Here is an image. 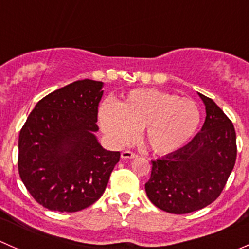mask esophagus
<instances>
[{
    "instance_id": "esophagus-1",
    "label": "esophagus",
    "mask_w": 249,
    "mask_h": 249,
    "mask_svg": "<svg viewBox=\"0 0 249 249\" xmlns=\"http://www.w3.org/2000/svg\"><path fill=\"white\" fill-rule=\"evenodd\" d=\"M122 158L123 159H134V158H137V154L131 150H124L122 152Z\"/></svg>"
}]
</instances>
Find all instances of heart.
<instances>
[{
  "label": "heart",
  "mask_w": 249,
  "mask_h": 249,
  "mask_svg": "<svg viewBox=\"0 0 249 249\" xmlns=\"http://www.w3.org/2000/svg\"><path fill=\"white\" fill-rule=\"evenodd\" d=\"M99 122L115 147L131 143L143 129L150 149L167 154L192 139L199 126L200 112L192 100L155 89H137L120 104L104 102L99 108Z\"/></svg>",
  "instance_id": "heart-1"
}]
</instances>
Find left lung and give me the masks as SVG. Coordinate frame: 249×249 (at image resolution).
Returning a JSON list of instances; mask_svg holds the SVG:
<instances>
[{
    "instance_id": "obj_1",
    "label": "left lung",
    "mask_w": 249,
    "mask_h": 249,
    "mask_svg": "<svg viewBox=\"0 0 249 249\" xmlns=\"http://www.w3.org/2000/svg\"><path fill=\"white\" fill-rule=\"evenodd\" d=\"M206 106L201 131L184 147L152 160L145 193L158 208L185 214L212 203L224 189L236 161V132L231 120L212 99Z\"/></svg>"
}]
</instances>
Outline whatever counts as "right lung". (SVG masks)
<instances>
[{
    "mask_svg": "<svg viewBox=\"0 0 249 249\" xmlns=\"http://www.w3.org/2000/svg\"><path fill=\"white\" fill-rule=\"evenodd\" d=\"M104 83L77 80L37 102L19 135L18 169L43 207L77 212L101 197L120 153L101 147L94 132Z\"/></svg>",
    "mask_w": 249,
    "mask_h": 249,
    "instance_id": "obj_1",
    "label": "right lung"
}]
</instances>
